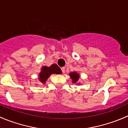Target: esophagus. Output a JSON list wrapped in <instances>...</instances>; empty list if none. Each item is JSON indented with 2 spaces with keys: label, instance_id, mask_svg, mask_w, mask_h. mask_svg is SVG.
I'll list each match as a JSON object with an SVG mask.
<instances>
[{
  "label": "esophagus",
  "instance_id": "obj_1",
  "mask_svg": "<svg viewBox=\"0 0 128 128\" xmlns=\"http://www.w3.org/2000/svg\"><path fill=\"white\" fill-rule=\"evenodd\" d=\"M61 70H62V72H63V73H64V72H65V68H64V67H63V68H61Z\"/></svg>",
  "mask_w": 128,
  "mask_h": 128
}]
</instances>
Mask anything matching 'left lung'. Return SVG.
<instances>
[{"instance_id": "obj_1", "label": "left lung", "mask_w": 128, "mask_h": 128, "mask_svg": "<svg viewBox=\"0 0 128 128\" xmlns=\"http://www.w3.org/2000/svg\"><path fill=\"white\" fill-rule=\"evenodd\" d=\"M69 76H70V78H71L72 81L73 83H76L77 82V81L78 80V78H79L80 76L79 74L78 73H77L76 72H72L69 74Z\"/></svg>"}]
</instances>
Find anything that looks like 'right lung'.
I'll list each match as a JSON object with an SVG mask.
<instances>
[{
	"label": "right lung",
	"mask_w": 128,
	"mask_h": 128,
	"mask_svg": "<svg viewBox=\"0 0 128 128\" xmlns=\"http://www.w3.org/2000/svg\"><path fill=\"white\" fill-rule=\"evenodd\" d=\"M60 74L62 71L60 68L56 64H52L50 67L43 66L41 68V72L39 74V80L42 84H45L48 78L50 77L51 74Z\"/></svg>",
	"instance_id": "right-lung-1"
}]
</instances>
